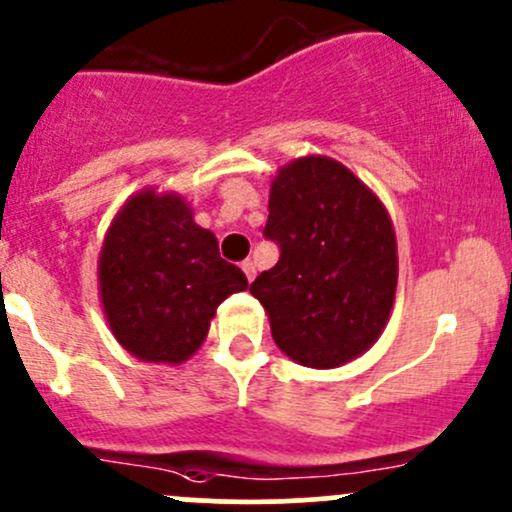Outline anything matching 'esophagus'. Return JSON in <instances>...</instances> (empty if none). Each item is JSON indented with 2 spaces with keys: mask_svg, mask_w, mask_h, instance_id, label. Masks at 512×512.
<instances>
[{
  "mask_svg": "<svg viewBox=\"0 0 512 512\" xmlns=\"http://www.w3.org/2000/svg\"><path fill=\"white\" fill-rule=\"evenodd\" d=\"M241 271L246 273V280H249V283H251V280L256 278V263L251 261V258H246V261L241 263Z\"/></svg>",
  "mask_w": 512,
  "mask_h": 512,
  "instance_id": "esophagus-1",
  "label": "esophagus"
}]
</instances>
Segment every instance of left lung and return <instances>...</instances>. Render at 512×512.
<instances>
[{
    "instance_id": "1",
    "label": "left lung",
    "mask_w": 512,
    "mask_h": 512,
    "mask_svg": "<svg viewBox=\"0 0 512 512\" xmlns=\"http://www.w3.org/2000/svg\"><path fill=\"white\" fill-rule=\"evenodd\" d=\"M266 239L280 258L251 283L273 342L310 368L356 359L381 337L398 285V246L383 202L327 156L278 170Z\"/></svg>"
}]
</instances>
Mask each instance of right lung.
Wrapping results in <instances>:
<instances>
[{"label":"right lung","mask_w":512,"mask_h":512,"mask_svg":"<svg viewBox=\"0 0 512 512\" xmlns=\"http://www.w3.org/2000/svg\"><path fill=\"white\" fill-rule=\"evenodd\" d=\"M100 298L109 329L131 356L183 364L210 332L219 302L249 288L219 256L185 197L141 190L117 212L100 254Z\"/></svg>","instance_id":"right-lung-1"}]
</instances>
